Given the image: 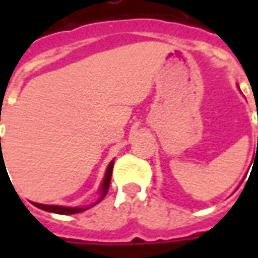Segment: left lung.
<instances>
[{"mask_svg": "<svg viewBox=\"0 0 258 258\" xmlns=\"http://www.w3.org/2000/svg\"><path fill=\"white\" fill-rule=\"evenodd\" d=\"M257 144H258V140H257ZM257 151H258V145H257ZM257 151H255V152H257Z\"/></svg>", "mask_w": 258, "mask_h": 258, "instance_id": "left-lung-1", "label": "left lung"}]
</instances>
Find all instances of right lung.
Segmentation results:
<instances>
[{"label": "right lung", "mask_w": 258, "mask_h": 258, "mask_svg": "<svg viewBox=\"0 0 258 258\" xmlns=\"http://www.w3.org/2000/svg\"><path fill=\"white\" fill-rule=\"evenodd\" d=\"M1 140V138H0ZM112 171H113V162H110V164L107 166V170H106V174H105V178H103V182H102V186H101V198L99 200L96 202V203H99L105 196H106L107 190H109V185H110V178H112ZM96 203L92 206H95ZM33 205L38 207V209H41V210H45V211H49V213H56V214H63V216H68V214H77V213H81V211L87 210L88 207H62V206H49V205H40V203H33Z\"/></svg>", "instance_id": "1"}]
</instances>
